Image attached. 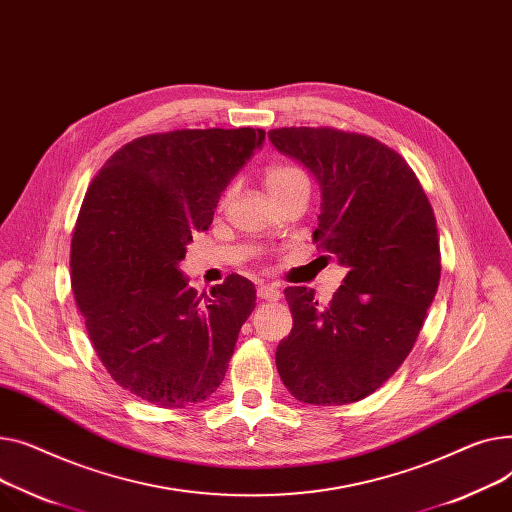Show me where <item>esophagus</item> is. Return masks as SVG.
I'll return each mask as SVG.
<instances>
[{
  "label": "esophagus",
  "instance_id": "obj_1",
  "mask_svg": "<svg viewBox=\"0 0 512 512\" xmlns=\"http://www.w3.org/2000/svg\"><path fill=\"white\" fill-rule=\"evenodd\" d=\"M258 297L264 299V302H277V299L281 297V289H279V285H275V283L260 285V287H258Z\"/></svg>",
  "mask_w": 512,
  "mask_h": 512
}]
</instances>
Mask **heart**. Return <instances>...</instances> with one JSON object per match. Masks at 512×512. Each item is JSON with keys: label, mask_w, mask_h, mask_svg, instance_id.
<instances>
[{"label": "heart", "mask_w": 512, "mask_h": 512, "mask_svg": "<svg viewBox=\"0 0 512 512\" xmlns=\"http://www.w3.org/2000/svg\"><path fill=\"white\" fill-rule=\"evenodd\" d=\"M297 184H308V177L302 169L293 165H270L264 171V186L270 196Z\"/></svg>", "instance_id": "1"}]
</instances>
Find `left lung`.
Listing matches in <instances>:
<instances>
[{"instance_id": "1", "label": "left lung", "mask_w": 512, "mask_h": 512, "mask_svg": "<svg viewBox=\"0 0 512 512\" xmlns=\"http://www.w3.org/2000/svg\"><path fill=\"white\" fill-rule=\"evenodd\" d=\"M270 142L320 188L314 239L347 268L328 306L287 287L293 328L277 347L289 393L310 405L372 395L409 355L440 281L434 210L393 148L333 128H279Z\"/></svg>"}]
</instances>
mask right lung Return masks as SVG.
<instances>
[{"label": "right lung", "mask_w": 512, "mask_h": 512, "mask_svg": "<svg viewBox=\"0 0 512 512\" xmlns=\"http://www.w3.org/2000/svg\"><path fill=\"white\" fill-rule=\"evenodd\" d=\"M264 130H175L128 142L90 184L76 221V306L111 378L157 407L206 401L225 378L252 281L229 275L202 302L179 270Z\"/></svg>", "instance_id": "add662e5"}]
</instances>
